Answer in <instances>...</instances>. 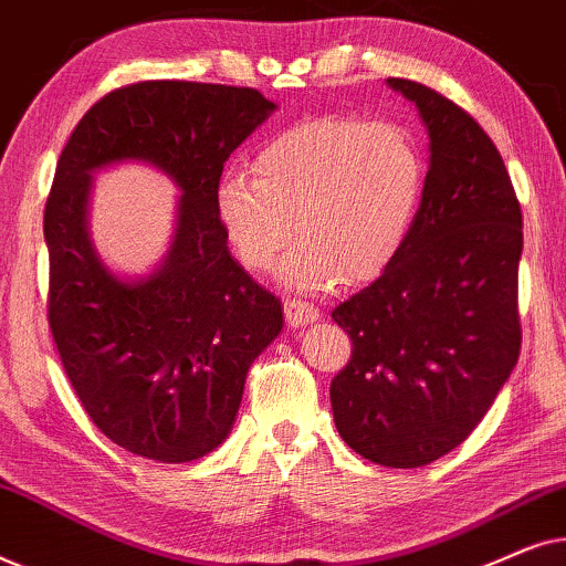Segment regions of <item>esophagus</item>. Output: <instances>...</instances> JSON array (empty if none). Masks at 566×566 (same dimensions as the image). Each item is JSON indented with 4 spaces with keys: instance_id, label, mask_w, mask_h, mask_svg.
Returning a JSON list of instances; mask_svg holds the SVG:
<instances>
[{
    "instance_id": "obj_1",
    "label": "esophagus",
    "mask_w": 566,
    "mask_h": 566,
    "mask_svg": "<svg viewBox=\"0 0 566 566\" xmlns=\"http://www.w3.org/2000/svg\"><path fill=\"white\" fill-rule=\"evenodd\" d=\"M283 312H285V322H289V327H308V324L319 319V308L301 298H285Z\"/></svg>"
}]
</instances>
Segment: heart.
<instances>
[{
    "label": "heart",
    "instance_id": "b5f03b06",
    "mask_svg": "<svg viewBox=\"0 0 566 566\" xmlns=\"http://www.w3.org/2000/svg\"><path fill=\"white\" fill-rule=\"evenodd\" d=\"M424 159L405 126L350 115L308 118L258 154V175L229 169L216 185V219L254 273L283 260L281 281L319 293L384 275L412 234Z\"/></svg>",
    "mask_w": 566,
    "mask_h": 566
}]
</instances>
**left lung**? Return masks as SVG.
I'll return each mask as SVG.
<instances>
[{
	"instance_id": "obj_1",
	"label": "left lung",
	"mask_w": 566,
	"mask_h": 566,
	"mask_svg": "<svg viewBox=\"0 0 566 566\" xmlns=\"http://www.w3.org/2000/svg\"><path fill=\"white\" fill-rule=\"evenodd\" d=\"M386 84L420 113L430 167L397 262L332 312L353 355L329 399L355 453L417 469L461 446L513 374L523 216L497 146L467 111L424 84Z\"/></svg>"
}]
</instances>
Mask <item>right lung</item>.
Returning <instances> with one entry per match:
<instances>
[{
    "instance_id": "1",
    "label": "right lung",
    "mask_w": 566,
    "mask_h": 566,
    "mask_svg": "<svg viewBox=\"0 0 566 566\" xmlns=\"http://www.w3.org/2000/svg\"><path fill=\"white\" fill-rule=\"evenodd\" d=\"M275 111L250 87L138 82L92 105L61 151L43 216L51 335L84 412L128 453L216 451L247 370L281 335V301L231 258L213 206L227 159ZM126 160L181 190L168 254L138 279L115 274L88 234L91 180Z\"/></svg>"
}]
</instances>
